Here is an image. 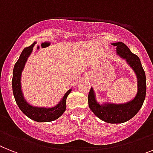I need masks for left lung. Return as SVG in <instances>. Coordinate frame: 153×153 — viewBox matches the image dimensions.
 Instances as JSON below:
<instances>
[{"label":"left lung","instance_id":"left-lung-1","mask_svg":"<svg viewBox=\"0 0 153 153\" xmlns=\"http://www.w3.org/2000/svg\"><path fill=\"white\" fill-rule=\"evenodd\" d=\"M117 47V55L123 59L137 77V93L131 100L124 103L104 102L99 103L91 87L88 94V105L94 114L102 120L109 123H122L133 118L142 108L146 98V77L139 58L130 51L122 42L112 43Z\"/></svg>","mask_w":153,"mask_h":153}]
</instances>
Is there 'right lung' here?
Segmentation results:
<instances>
[{
    "instance_id": "right-lung-1",
    "label": "right lung",
    "mask_w": 153,
    "mask_h": 153,
    "mask_svg": "<svg viewBox=\"0 0 153 153\" xmlns=\"http://www.w3.org/2000/svg\"><path fill=\"white\" fill-rule=\"evenodd\" d=\"M36 43V41H34L32 45L24 48L20 55L19 59H18V61L15 64L13 69V77H12V91L18 106L26 117H28L33 120L40 123L51 122L59 118L65 111L66 98L69 93L71 92L72 89H69L65 92V94L61 98V100L58 102V104L52 107L34 106L26 100L22 90L21 77L26 62L28 60L30 55H31Z\"/></svg>"
}]
</instances>
